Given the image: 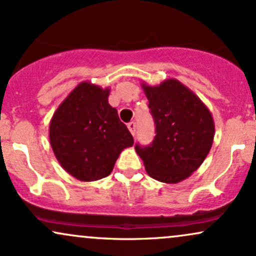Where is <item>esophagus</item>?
<instances>
[{
  "mask_svg": "<svg viewBox=\"0 0 256 256\" xmlns=\"http://www.w3.org/2000/svg\"><path fill=\"white\" fill-rule=\"evenodd\" d=\"M128 129H129V132H130L132 133V135H135V133H136V124H135L134 122H130V123H128Z\"/></svg>",
  "mask_w": 256,
  "mask_h": 256,
  "instance_id": "esophagus-1",
  "label": "esophagus"
}]
</instances>
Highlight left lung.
I'll use <instances>...</instances> for the list:
<instances>
[{
  "label": "left lung",
  "mask_w": 256,
  "mask_h": 256,
  "mask_svg": "<svg viewBox=\"0 0 256 256\" xmlns=\"http://www.w3.org/2000/svg\"><path fill=\"white\" fill-rule=\"evenodd\" d=\"M154 118L156 136L150 146H135L152 178L178 183L204 163L213 144L211 111L195 93L176 79L157 86L142 82Z\"/></svg>",
  "instance_id": "1"
}]
</instances>
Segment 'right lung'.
Here are the masks:
<instances>
[{
  "instance_id": "right-lung-1",
  "label": "right lung",
  "mask_w": 256,
  "mask_h": 256,
  "mask_svg": "<svg viewBox=\"0 0 256 256\" xmlns=\"http://www.w3.org/2000/svg\"><path fill=\"white\" fill-rule=\"evenodd\" d=\"M110 88L82 81L58 105L49 126L54 154L69 175L82 182L109 176L120 153L134 144L108 102Z\"/></svg>"
}]
</instances>
